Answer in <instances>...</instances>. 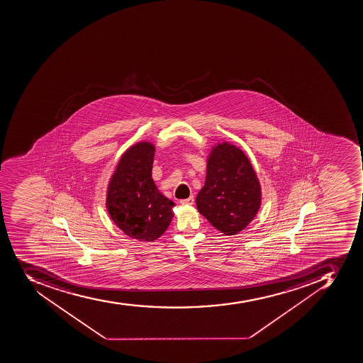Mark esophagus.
Listing matches in <instances>:
<instances>
[{
    "mask_svg": "<svg viewBox=\"0 0 363 363\" xmlns=\"http://www.w3.org/2000/svg\"><path fill=\"white\" fill-rule=\"evenodd\" d=\"M180 203L183 204V206H192L194 203V198L189 196V199H184V200H180Z\"/></svg>",
    "mask_w": 363,
    "mask_h": 363,
    "instance_id": "34e87169",
    "label": "esophagus"
}]
</instances>
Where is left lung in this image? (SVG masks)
<instances>
[{"mask_svg":"<svg viewBox=\"0 0 363 363\" xmlns=\"http://www.w3.org/2000/svg\"><path fill=\"white\" fill-rule=\"evenodd\" d=\"M260 204L259 180L247 155L230 143L213 146L196 196L199 213L221 233L235 235L250 224Z\"/></svg>","mask_w":363,"mask_h":363,"instance_id":"obj_1","label":"left lung"}]
</instances>
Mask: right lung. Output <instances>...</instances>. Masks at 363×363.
<instances>
[{"mask_svg": "<svg viewBox=\"0 0 363 363\" xmlns=\"http://www.w3.org/2000/svg\"><path fill=\"white\" fill-rule=\"evenodd\" d=\"M155 147L138 143L124 152L109 180L106 208L116 226L131 239L153 242L164 233L176 204L152 179Z\"/></svg>", "mask_w": 363, "mask_h": 363, "instance_id": "1", "label": "right lung"}]
</instances>
